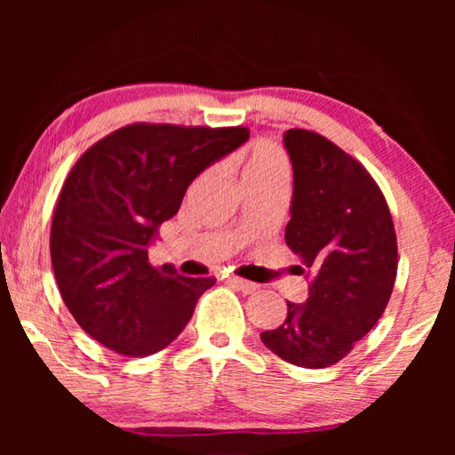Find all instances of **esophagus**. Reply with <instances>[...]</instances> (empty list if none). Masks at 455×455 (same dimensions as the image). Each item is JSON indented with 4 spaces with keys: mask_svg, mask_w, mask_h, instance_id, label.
I'll return each instance as SVG.
<instances>
[{
    "mask_svg": "<svg viewBox=\"0 0 455 455\" xmlns=\"http://www.w3.org/2000/svg\"><path fill=\"white\" fill-rule=\"evenodd\" d=\"M228 283L232 285V288H235V290L244 291V294H252V291L259 290L257 283L246 282V279H242V277H228Z\"/></svg>",
    "mask_w": 455,
    "mask_h": 455,
    "instance_id": "34e87169",
    "label": "esophagus"
}]
</instances>
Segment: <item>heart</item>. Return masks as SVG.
<instances>
[{"label":"heart","mask_w":455,"mask_h":455,"mask_svg":"<svg viewBox=\"0 0 455 455\" xmlns=\"http://www.w3.org/2000/svg\"><path fill=\"white\" fill-rule=\"evenodd\" d=\"M290 161L283 148L271 140H257L248 148L244 164V180L263 182V180H288Z\"/></svg>","instance_id":"1"}]
</instances>
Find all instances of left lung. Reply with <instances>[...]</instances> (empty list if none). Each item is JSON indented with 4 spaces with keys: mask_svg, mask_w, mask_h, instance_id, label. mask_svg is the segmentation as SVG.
<instances>
[{
    "mask_svg": "<svg viewBox=\"0 0 455 455\" xmlns=\"http://www.w3.org/2000/svg\"><path fill=\"white\" fill-rule=\"evenodd\" d=\"M283 145L294 167L285 244L308 269L310 285L307 302H288L285 321L260 339L285 363L325 369L387 308L397 238L387 201L360 161L313 130H288Z\"/></svg>",
    "mask_w": 455,
    "mask_h": 455,
    "instance_id": "1",
    "label": "left lung"
}]
</instances>
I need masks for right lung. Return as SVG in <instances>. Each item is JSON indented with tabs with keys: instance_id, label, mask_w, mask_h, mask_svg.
<instances>
[{
	"instance_id": "right-lung-1",
	"label": "right lung",
	"mask_w": 455,
	"mask_h": 455,
	"mask_svg": "<svg viewBox=\"0 0 455 455\" xmlns=\"http://www.w3.org/2000/svg\"><path fill=\"white\" fill-rule=\"evenodd\" d=\"M251 130L128 124L86 148L53 211L49 251L60 294L92 339L124 356H151L182 333L215 277L148 263L161 223L192 180Z\"/></svg>"
}]
</instances>
